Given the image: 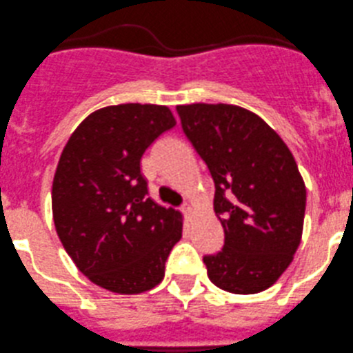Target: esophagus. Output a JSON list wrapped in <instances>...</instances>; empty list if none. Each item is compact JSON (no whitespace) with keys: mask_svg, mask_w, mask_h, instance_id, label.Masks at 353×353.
I'll return each mask as SVG.
<instances>
[{"mask_svg":"<svg viewBox=\"0 0 353 353\" xmlns=\"http://www.w3.org/2000/svg\"><path fill=\"white\" fill-rule=\"evenodd\" d=\"M182 213L183 214H190V213H192V204H189V203L183 204V206H182Z\"/></svg>","mask_w":353,"mask_h":353,"instance_id":"34e87169","label":"esophagus"}]
</instances>
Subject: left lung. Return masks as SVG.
I'll use <instances>...</instances> for the list:
<instances>
[{
  "mask_svg": "<svg viewBox=\"0 0 353 353\" xmlns=\"http://www.w3.org/2000/svg\"><path fill=\"white\" fill-rule=\"evenodd\" d=\"M182 130L214 182L223 246L204 254L220 290L253 294L290 267L301 239L307 190L286 143L261 117L227 103L179 105Z\"/></svg>",
  "mask_w": 353,
  "mask_h": 353,
  "instance_id": "8db88e82",
  "label": "left lung"
}]
</instances>
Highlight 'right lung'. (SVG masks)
I'll list each match as a JSON object with an SVG mask.
<instances>
[{"label": "right lung", "mask_w": 353, "mask_h": 353, "mask_svg": "<svg viewBox=\"0 0 353 353\" xmlns=\"http://www.w3.org/2000/svg\"><path fill=\"white\" fill-rule=\"evenodd\" d=\"M174 124L163 105L103 107L63 147L53 179V221L67 254L97 286L135 294L163 281L182 237V216L150 199L140 161Z\"/></svg>", "instance_id": "obj_1"}]
</instances>
